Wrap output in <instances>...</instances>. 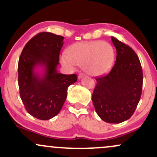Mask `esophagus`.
Here are the masks:
<instances>
[{
    "mask_svg": "<svg viewBox=\"0 0 157 157\" xmlns=\"http://www.w3.org/2000/svg\"><path fill=\"white\" fill-rule=\"evenodd\" d=\"M85 77V75H84V74L80 73V75H78V79H79V80H80V79H81V78H82V77Z\"/></svg>",
    "mask_w": 157,
    "mask_h": 157,
    "instance_id": "esophagus-1",
    "label": "esophagus"
}]
</instances>
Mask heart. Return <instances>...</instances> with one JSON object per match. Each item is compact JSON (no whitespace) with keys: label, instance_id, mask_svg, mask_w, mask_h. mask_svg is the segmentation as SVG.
I'll return each mask as SVG.
<instances>
[{"label":"heart","instance_id":"b5f03b06","mask_svg":"<svg viewBox=\"0 0 157 157\" xmlns=\"http://www.w3.org/2000/svg\"><path fill=\"white\" fill-rule=\"evenodd\" d=\"M62 64L71 70L78 66L92 76L107 74L112 68L114 51L107 42L89 41L75 44L68 48V53L61 55Z\"/></svg>","mask_w":157,"mask_h":157}]
</instances>
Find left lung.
I'll return each instance as SVG.
<instances>
[{
    "instance_id": "obj_1",
    "label": "left lung",
    "mask_w": 157,
    "mask_h": 157,
    "mask_svg": "<svg viewBox=\"0 0 157 157\" xmlns=\"http://www.w3.org/2000/svg\"><path fill=\"white\" fill-rule=\"evenodd\" d=\"M116 62L109 75L97 77L92 102L98 116L109 123L128 120L136 109L142 94L143 75L134 50L115 37Z\"/></svg>"
}]
</instances>
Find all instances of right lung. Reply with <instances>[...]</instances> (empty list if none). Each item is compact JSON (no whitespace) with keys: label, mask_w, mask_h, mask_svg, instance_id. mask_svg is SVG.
<instances>
[{"label":"right lung","mask_w":157,"mask_h":157,"mask_svg":"<svg viewBox=\"0 0 157 157\" xmlns=\"http://www.w3.org/2000/svg\"><path fill=\"white\" fill-rule=\"evenodd\" d=\"M63 39L50 32L37 34L26 44L19 58L20 96L28 113L39 120H50L60 112L68 86L77 80L76 75L57 71Z\"/></svg>","instance_id":"add662e5"}]
</instances>
